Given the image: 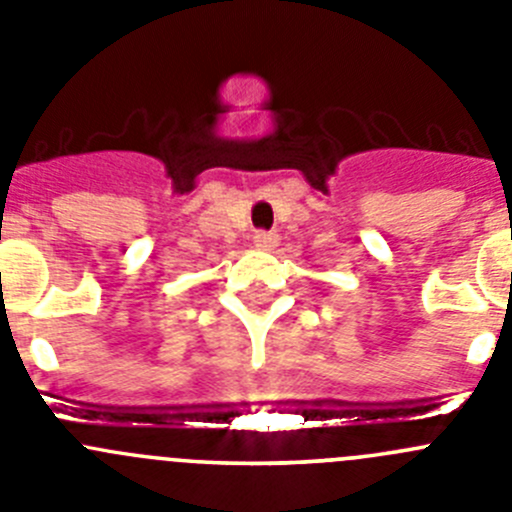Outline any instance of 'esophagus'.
<instances>
[{"instance_id": "1", "label": "esophagus", "mask_w": 512, "mask_h": 512, "mask_svg": "<svg viewBox=\"0 0 512 512\" xmlns=\"http://www.w3.org/2000/svg\"><path fill=\"white\" fill-rule=\"evenodd\" d=\"M253 243H256V246H261V248H271V246H276V243H279V233H276V231H259L256 236H253Z\"/></svg>"}]
</instances>
